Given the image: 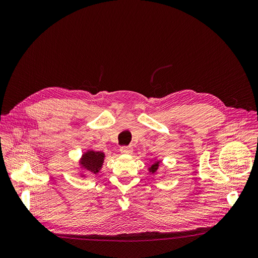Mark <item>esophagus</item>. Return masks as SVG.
<instances>
[{
  "mask_svg": "<svg viewBox=\"0 0 258 258\" xmlns=\"http://www.w3.org/2000/svg\"><path fill=\"white\" fill-rule=\"evenodd\" d=\"M132 147L131 146H121L120 147V153H122V154H126V155H129V154H131L132 153Z\"/></svg>",
  "mask_w": 258,
  "mask_h": 258,
  "instance_id": "esophagus-1",
  "label": "esophagus"
}]
</instances>
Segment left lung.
<instances>
[{"mask_svg":"<svg viewBox=\"0 0 258 258\" xmlns=\"http://www.w3.org/2000/svg\"><path fill=\"white\" fill-rule=\"evenodd\" d=\"M159 161H157V162H155V163H153V165L150 167V172H152V173H155L156 171H157V169H158V167H159Z\"/></svg>","mask_w":258,"mask_h":258,"instance_id":"left-lung-1","label":"left lung"}]
</instances>
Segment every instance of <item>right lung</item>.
I'll list each match as a JSON object with an SVG mask.
<instances>
[{"label": "right lung", "instance_id": "1", "mask_svg": "<svg viewBox=\"0 0 258 258\" xmlns=\"http://www.w3.org/2000/svg\"><path fill=\"white\" fill-rule=\"evenodd\" d=\"M104 161V154L102 152L88 151L83 155L81 165L89 172L98 173Z\"/></svg>", "mask_w": 258, "mask_h": 258}]
</instances>
